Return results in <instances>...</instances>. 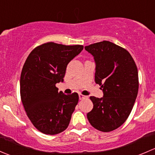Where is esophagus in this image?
<instances>
[{
  "mask_svg": "<svg viewBox=\"0 0 155 155\" xmlns=\"http://www.w3.org/2000/svg\"><path fill=\"white\" fill-rule=\"evenodd\" d=\"M79 100H84V99H86V98H87V96H85V95L82 94H79Z\"/></svg>",
  "mask_w": 155,
  "mask_h": 155,
  "instance_id": "esophagus-1",
  "label": "esophagus"
}]
</instances>
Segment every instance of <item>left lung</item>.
<instances>
[{
    "label": "left lung",
    "mask_w": 155,
    "mask_h": 155,
    "mask_svg": "<svg viewBox=\"0 0 155 155\" xmlns=\"http://www.w3.org/2000/svg\"><path fill=\"white\" fill-rule=\"evenodd\" d=\"M96 63L95 82L104 97L91 96L94 107L87 114L92 127L110 132L122 125L130 114L139 89L138 70L125 48L109 41L85 46Z\"/></svg>",
    "instance_id": "obj_1"
}]
</instances>
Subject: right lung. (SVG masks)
Wrapping results in <instances>:
<instances>
[{
	"label": "right lung",
	"mask_w": 155,
	"mask_h": 155,
	"mask_svg": "<svg viewBox=\"0 0 155 155\" xmlns=\"http://www.w3.org/2000/svg\"><path fill=\"white\" fill-rule=\"evenodd\" d=\"M83 46L48 42L34 48L24 64L20 77V95L28 117L39 131L48 135L68 128L79 102L77 93L58 92L69 62Z\"/></svg>",
	"instance_id": "obj_1"
}]
</instances>
